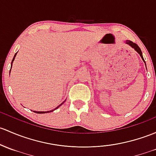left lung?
Segmentation results:
<instances>
[{"label": "left lung", "instance_id": "obj_1", "mask_svg": "<svg viewBox=\"0 0 156 156\" xmlns=\"http://www.w3.org/2000/svg\"><path fill=\"white\" fill-rule=\"evenodd\" d=\"M126 44H129V45H130V46H132V48H133L134 49V50H135L136 51H137V53H138L139 55H140V56L141 57L142 60H143L144 63H145V60H144L143 55H142V51H141V50H140V48H139L138 45H137V44H136V43H134V42H132V41H129V40H126ZM145 64H146V63H145Z\"/></svg>", "mask_w": 156, "mask_h": 156}]
</instances>
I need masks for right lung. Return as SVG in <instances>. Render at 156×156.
Masks as SVG:
<instances>
[{"label":"right lung","mask_w":156,"mask_h":156,"mask_svg":"<svg viewBox=\"0 0 156 156\" xmlns=\"http://www.w3.org/2000/svg\"><path fill=\"white\" fill-rule=\"evenodd\" d=\"M16 54H17V53H16ZM16 55H15L14 57H13V59H12V63H11V64H12V62H13V60H14L15 57H16ZM63 102H64V101H63ZM63 103H61V104H60V105H59V106H57V107L56 108H55V109H57V108H58L59 107H60V105H61L62 104H63ZM54 111V110H52V111H34V112H35V113H37V114H45V113H49V112H52V111Z\"/></svg>","instance_id":"add662e5"}]
</instances>
